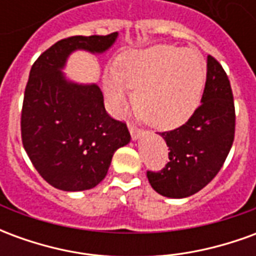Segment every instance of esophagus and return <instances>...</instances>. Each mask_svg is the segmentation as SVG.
I'll list each match as a JSON object with an SVG mask.
<instances>
[{
    "label": "esophagus",
    "mask_w": 256,
    "mask_h": 256,
    "mask_svg": "<svg viewBox=\"0 0 256 256\" xmlns=\"http://www.w3.org/2000/svg\"><path fill=\"white\" fill-rule=\"evenodd\" d=\"M128 130H130V134H132V138L133 140L140 138L144 134V132L141 128H137V126H134L133 123H128Z\"/></svg>",
    "instance_id": "1"
}]
</instances>
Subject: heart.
<instances>
[{
    "label": "heart",
    "mask_w": 256,
    "mask_h": 256,
    "mask_svg": "<svg viewBox=\"0 0 256 256\" xmlns=\"http://www.w3.org/2000/svg\"><path fill=\"white\" fill-rule=\"evenodd\" d=\"M206 82V63L194 50L159 45L118 58L116 68L104 74V90L119 111L134 90V104L150 126L172 130L196 111Z\"/></svg>",
    "instance_id": "b5f03b06"
}]
</instances>
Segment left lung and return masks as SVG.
<instances>
[{"mask_svg":"<svg viewBox=\"0 0 256 256\" xmlns=\"http://www.w3.org/2000/svg\"><path fill=\"white\" fill-rule=\"evenodd\" d=\"M236 111L230 80L220 62L207 58L202 104L182 126L159 133L168 146L162 170L146 172L150 186L166 198H188L208 185L230 152Z\"/></svg>","mask_w":256,"mask_h":256,"instance_id":"left-lung-1","label":"left lung"}]
</instances>
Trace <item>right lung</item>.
Returning <instances> with one entry per match:
<instances>
[{"label":"right lung","instance_id":"obj_1","mask_svg":"<svg viewBox=\"0 0 256 256\" xmlns=\"http://www.w3.org/2000/svg\"><path fill=\"white\" fill-rule=\"evenodd\" d=\"M116 36H68L31 67L20 118L22 141L40 176L60 190L94 188L106 178L115 150L130 141L126 123L106 111L100 88L70 84L60 71L72 50L104 52Z\"/></svg>","mask_w":256,"mask_h":256}]
</instances>
